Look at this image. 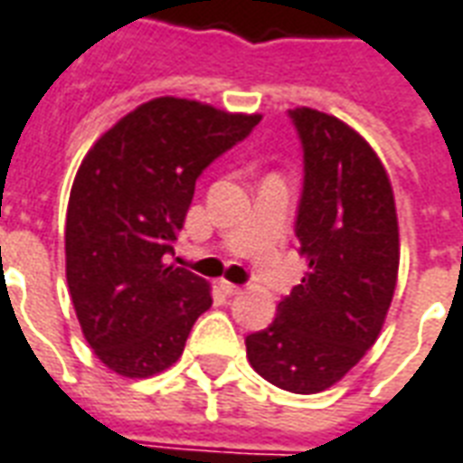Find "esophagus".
Masks as SVG:
<instances>
[{
  "label": "esophagus",
  "mask_w": 463,
  "mask_h": 463,
  "mask_svg": "<svg viewBox=\"0 0 463 463\" xmlns=\"http://www.w3.org/2000/svg\"><path fill=\"white\" fill-rule=\"evenodd\" d=\"M219 288L227 293V296H239V293H241V286H236V283L229 281H219Z\"/></svg>",
  "instance_id": "esophagus-1"
}]
</instances>
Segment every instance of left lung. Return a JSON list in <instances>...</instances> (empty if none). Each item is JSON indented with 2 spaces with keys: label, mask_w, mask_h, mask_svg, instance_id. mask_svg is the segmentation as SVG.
Listing matches in <instances>:
<instances>
[{
  "label": "left lung",
  "mask_w": 463,
  "mask_h": 463,
  "mask_svg": "<svg viewBox=\"0 0 463 463\" xmlns=\"http://www.w3.org/2000/svg\"><path fill=\"white\" fill-rule=\"evenodd\" d=\"M288 116L303 145L296 236L306 276L271 326L246 338V357L286 392L316 394L380 335L397 286L400 227L387 170L365 137L313 108Z\"/></svg>",
  "instance_id": "obj_1"
}]
</instances>
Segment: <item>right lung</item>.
I'll use <instances>...</instances> for the list:
<instances>
[{"mask_svg": "<svg viewBox=\"0 0 463 463\" xmlns=\"http://www.w3.org/2000/svg\"><path fill=\"white\" fill-rule=\"evenodd\" d=\"M259 120L187 98H153L83 157L66 212V281L80 330L108 370L153 377L180 360L212 293L167 259L197 177Z\"/></svg>", "mask_w": 463, "mask_h": 463, "instance_id": "obj_1", "label": "right lung"}]
</instances>
